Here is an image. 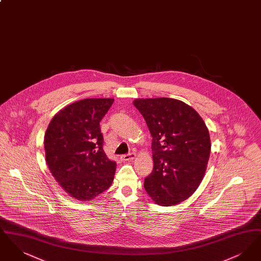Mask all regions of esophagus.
<instances>
[{
	"instance_id": "1",
	"label": "esophagus",
	"mask_w": 261,
	"mask_h": 261,
	"mask_svg": "<svg viewBox=\"0 0 261 261\" xmlns=\"http://www.w3.org/2000/svg\"><path fill=\"white\" fill-rule=\"evenodd\" d=\"M135 156H136V154H135L134 152H130V153H128V154H122L120 158H121L122 161L127 162V161H132V160H134Z\"/></svg>"
}]
</instances>
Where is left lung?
<instances>
[{
  "label": "left lung",
  "mask_w": 261,
  "mask_h": 261,
  "mask_svg": "<svg viewBox=\"0 0 261 261\" xmlns=\"http://www.w3.org/2000/svg\"><path fill=\"white\" fill-rule=\"evenodd\" d=\"M152 137L153 169L144 187L154 203L171 206L189 199L201 183L210 160V132L192 107L171 98L136 99Z\"/></svg>",
  "instance_id": "1"
}]
</instances>
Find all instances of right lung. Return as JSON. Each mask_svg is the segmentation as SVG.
<instances>
[{
	"mask_svg": "<svg viewBox=\"0 0 261 261\" xmlns=\"http://www.w3.org/2000/svg\"><path fill=\"white\" fill-rule=\"evenodd\" d=\"M113 101L112 98H92L72 102L53 117L45 133L50 173L77 200H92L112 184L116 163L102 149L99 122Z\"/></svg>",
	"mask_w": 261,
	"mask_h": 261,
	"instance_id": "right-lung-1",
	"label": "right lung"
}]
</instances>
